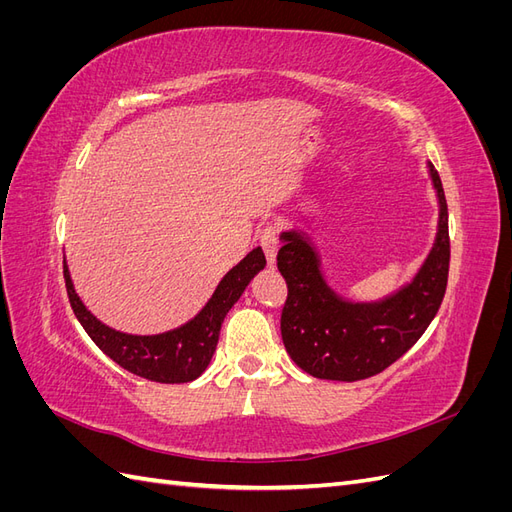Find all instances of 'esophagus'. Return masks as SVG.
Here are the masks:
<instances>
[{"mask_svg":"<svg viewBox=\"0 0 512 512\" xmlns=\"http://www.w3.org/2000/svg\"><path fill=\"white\" fill-rule=\"evenodd\" d=\"M258 243L262 247V252H265L269 262H275V254H277V247H280V239H277V228L275 224H265L260 230L258 235Z\"/></svg>","mask_w":512,"mask_h":512,"instance_id":"obj_1","label":"esophagus"}]
</instances>
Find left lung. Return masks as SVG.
<instances>
[{"label":"left lung","mask_w":512,"mask_h":512,"mask_svg":"<svg viewBox=\"0 0 512 512\" xmlns=\"http://www.w3.org/2000/svg\"><path fill=\"white\" fill-rule=\"evenodd\" d=\"M440 198L436 245L416 280L374 305H352L322 282L318 258L297 232H284L277 269L288 297L282 309V339L290 359L314 378L354 382L380 374L425 333L442 305L451 239L448 209L438 170L429 164Z\"/></svg>","instance_id":"obj_1"}]
</instances>
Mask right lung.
Listing matches in <instances>:
<instances>
[{
  "mask_svg": "<svg viewBox=\"0 0 512 512\" xmlns=\"http://www.w3.org/2000/svg\"><path fill=\"white\" fill-rule=\"evenodd\" d=\"M265 262V254H262L260 247H256L237 267H232L224 275L211 301L192 322L177 331L151 337L126 335L104 327L96 316L87 312L81 299L76 297L66 265L64 280L74 316L79 318L87 335L94 339V344L106 356H111L117 365L128 369L134 376L160 384H181L198 378L207 369L215 346H218L224 316L239 301L252 277L265 267Z\"/></svg>",
  "mask_w": 512,
  "mask_h": 512,
  "instance_id": "right-lung-1",
  "label": "right lung"
}]
</instances>
